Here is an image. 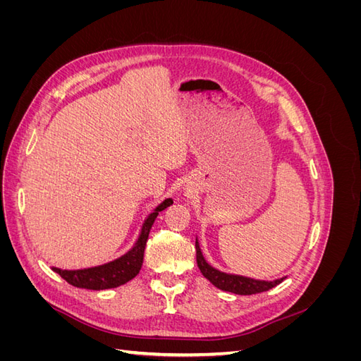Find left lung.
Here are the masks:
<instances>
[{"label": "left lung", "instance_id": "8db88e82", "mask_svg": "<svg viewBox=\"0 0 361 361\" xmlns=\"http://www.w3.org/2000/svg\"><path fill=\"white\" fill-rule=\"evenodd\" d=\"M195 251H197V267L203 274V277L209 280L215 288L226 290V292H232L236 295L260 293V292H265V290L276 288L283 280L286 279V277H281V279H276V280H256V279L245 277V276L228 274V272L216 269L206 262L197 238H195Z\"/></svg>", "mask_w": 361, "mask_h": 361}]
</instances>
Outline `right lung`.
Masks as SVG:
<instances>
[{
  "instance_id": "add662e5",
  "label": "right lung",
  "mask_w": 361,
  "mask_h": 361,
  "mask_svg": "<svg viewBox=\"0 0 361 361\" xmlns=\"http://www.w3.org/2000/svg\"><path fill=\"white\" fill-rule=\"evenodd\" d=\"M170 204H173V200L166 199L146 216V220L143 221V224H141L137 241L125 255L118 256L111 262H106V264L92 267V268L60 269V268L52 267V271L57 272L61 279L66 280L69 285L75 288L104 290V289H113V288L125 285V283L133 280L140 272L141 265H143L145 247L147 243L150 228L154 226L158 214L166 209V207H169Z\"/></svg>"
}]
</instances>
